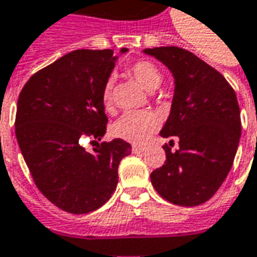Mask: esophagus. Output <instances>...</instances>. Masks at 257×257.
<instances>
[{
  "instance_id": "1",
  "label": "esophagus",
  "mask_w": 257,
  "mask_h": 257,
  "mask_svg": "<svg viewBox=\"0 0 257 257\" xmlns=\"http://www.w3.org/2000/svg\"><path fill=\"white\" fill-rule=\"evenodd\" d=\"M145 151V147L144 145H133V152L134 154H141Z\"/></svg>"
}]
</instances>
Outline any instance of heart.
<instances>
[{"label": "heart", "mask_w": 257, "mask_h": 257, "mask_svg": "<svg viewBox=\"0 0 257 257\" xmlns=\"http://www.w3.org/2000/svg\"><path fill=\"white\" fill-rule=\"evenodd\" d=\"M128 74L137 81L138 84L147 91H155L162 84V73L159 67L154 62L148 59L136 61L128 67ZM113 84L108 80L102 88V105L105 110H110L113 105V95H112ZM159 120L152 112L140 110V112H128L114 121L113 134L116 137L125 140L133 144H143L148 140L158 128Z\"/></svg>", "instance_id": "b5f03b06"}]
</instances>
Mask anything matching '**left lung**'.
<instances>
[{
	"label": "left lung",
	"mask_w": 257,
	"mask_h": 257,
	"mask_svg": "<svg viewBox=\"0 0 257 257\" xmlns=\"http://www.w3.org/2000/svg\"><path fill=\"white\" fill-rule=\"evenodd\" d=\"M174 76L172 110L161 136L166 162L151 173L158 194L178 206H198L212 198L234 163L241 137V113L234 88L214 67L180 47L144 51Z\"/></svg>",
	"instance_id": "1"
}]
</instances>
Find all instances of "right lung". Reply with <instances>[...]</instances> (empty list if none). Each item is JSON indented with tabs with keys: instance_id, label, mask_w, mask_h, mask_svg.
Returning <instances> with one entry per match:
<instances>
[{
	"instance_id": "add662e5",
	"label": "right lung",
	"mask_w": 257,
	"mask_h": 257,
	"mask_svg": "<svg viewBox=\"0 0 257 257\" xmlns=\"http://www.w3.org/2000/svg\"><path fill=\"white\" fill-rule=\"evenodd\" d=\"M116 59L112 50L72 51L33 74L19 94L15 134L22 155L41 194L67 213L106 203L120 161L132 152L120 138L98 144L108 123L102 88ZM84 138L97 144L94 153L81 145Z\"/></svg>"
}]
</instances>
